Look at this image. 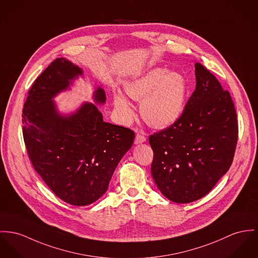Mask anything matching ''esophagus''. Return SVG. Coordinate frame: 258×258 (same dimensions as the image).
Segmentation results:
<instances>
[{
  "instance_id": "obj_1",
  "label": "esophagus",
  "mask_w": 258,
  "mask_h": 258,
  "mask_svg": "<svg viewBox=\"0 0 258 258\" xmlns=\"http://www.w3.org/2000/svg\"><path fill=\"white\" fill-rule=\"evenodd\" d=\"M145 141H146V138H145L143 135L138 134V135L136 136V139H135V143H136V144L143 143V142H145Z\"/></svg>"
}]
</instances>
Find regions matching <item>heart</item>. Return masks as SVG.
<instances>
[{
  "instance_id": "heart-1",
  "label": "heart",
  "mask_w": 258,
  "mask_h": 258,
  "mask_svg": "<svg viewBox=\"0 0 258 258\" xmlns=\"http://www.w3.org/2000/svg\"><path fill=\"white\" fill-rule=\"evenodd\" d=\"M187 81L177 72L154 68L124 84L126 95L140 102V114L154 127H167L178 120L184 109L187 96ZM114 107L119 119L128 122L134 118V108L128 99L116 91Z\"/></svg>"
}]
</instances>
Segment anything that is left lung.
<instances>
[{"label": "left lung", "mask_w": 258, "mask_h": 258, "mask_svg": "<svg viewBox=\"0 0 258 258\" xmlns=\"http://www.w3.org/2000/svg\"><path fill=\"white\" fill-rule=\"evenodd\" d=\"M197 86L180 118L149 137L151 174L164 197L189 203L205 197L230 169L238 141L237 113L229 91L201 63Z\"/></svg>", "instance_id": "1"}]
</instances>
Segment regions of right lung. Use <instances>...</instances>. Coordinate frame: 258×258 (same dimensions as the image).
I'll list each match as a JSON object with an SVG mask.
<instances>
[{"instance_id": "1", "label": "right lung", "mask_w": 258, "mask_h": 258, "mask_svg": "<svg viewBox=\"0 0 258 258\" xmlns=\"http://www.w3.org/2000/svg\"><path fill=\"white\" fill-rule=\"evenodd\" d=\"M82 76L69 59H55L34 81L22 111L23 139L34 169L59 199L76 206L89 205L107 191L135 140L132 130L104 121L93 103L59 113L53 98ZM93 99L106 102L103 88L95 89Z\"/></svg>"}]
</instances>
